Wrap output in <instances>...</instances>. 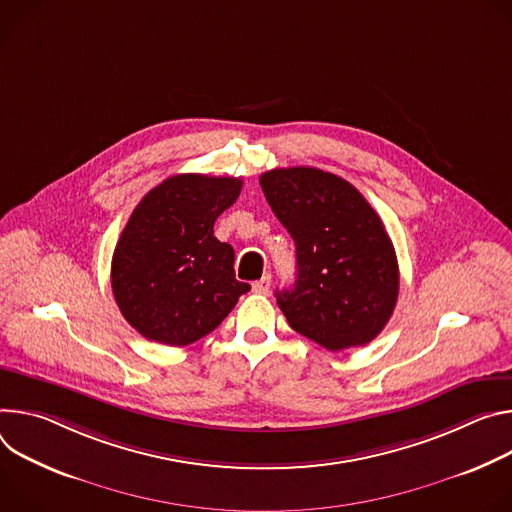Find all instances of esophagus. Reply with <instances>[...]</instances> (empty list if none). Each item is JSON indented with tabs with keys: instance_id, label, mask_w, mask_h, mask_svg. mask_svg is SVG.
<instances>
[{
	"instance_id": "obj_1",
	"label": "esophagus",
	"mask_w": 512,
	"mask_h": 512,
	"mask_svg": "<svg viewBox=\"0 0 512 512\" xmlns=\"http://www.w3.org/2000/svg\"><path fill=\"white\" fill-rule=\"evenodd\" d=\"M270 274H264L260 280H256L254 285H252V291L256 293V295H266L268 291H270Z\"/></svg>"
}]
</instances>
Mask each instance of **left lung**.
<instances>
[{
    "label": "left lung",
    "instance_id": "8db88e82",
    "mask_svg": "<svg viewBox=\"0 0 512 512\" xmlns=\"http://www.w3.org/2000/svg\"><path fill=\"white\" fill-rule=\"evenodd\" d=\"M260 187L297 246L293 289L276 291L289 325L329 352L370 344L399 297V264L384 223L342 177L274 168Z\"/></svg>",
    "mask_w": 512,
    "mask_h": 512
}]
</instances>
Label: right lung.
<instances>
[{
    "label": "right lung",
    "mask_w": 512,
    "mask_h": 512,
    "mask_svg": "<svg viewBox=\"0 0 512 512\" xmlns=\"http://www.w3.org/2000/svg\"><path fill=\"white\" fill-rule=\"evenodd\" d=\"M234 177L175 175L144 195L111 258V289L126 321L150 342L189 346L250 291L236 280L234 248L213 236L236 203Z\"/></svg>",
    "instance_id": "1"
}]
</instances>
